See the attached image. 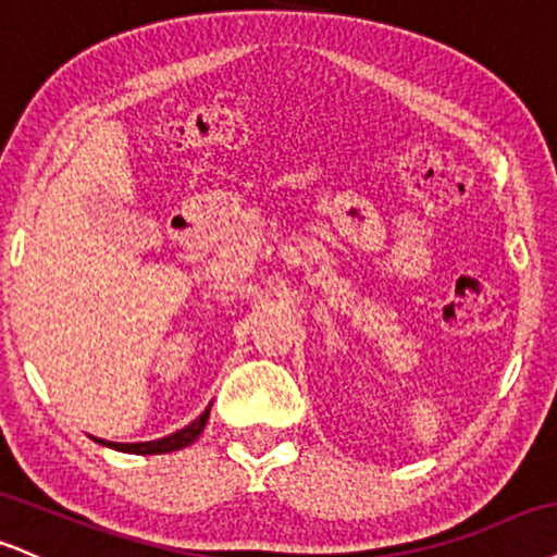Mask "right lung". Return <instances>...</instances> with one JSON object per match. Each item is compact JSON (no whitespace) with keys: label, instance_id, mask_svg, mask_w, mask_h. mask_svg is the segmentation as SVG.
<instances>
[{"label":"right lung","instance_id":"1","mask_svg":"<svg viewBox=\"0 0 557 557\" xmlns=\"http://www.w3.org/2000/svg\"><path fill=\"white\" fill-rule=\"evenodd\" d=\"M207 418H210V407H207V410L199 414V418L194 420L191 425H186V428H181V431L171 433L169 438L147 441V444H113V441H100V438H96V441H98V444H103V446L119 448V451H129V454H169V451H178V448L194 444V441L199 438V433L205 431Z\"/></svg>","mask_w":557,"mask_h":557}]
</instances>
